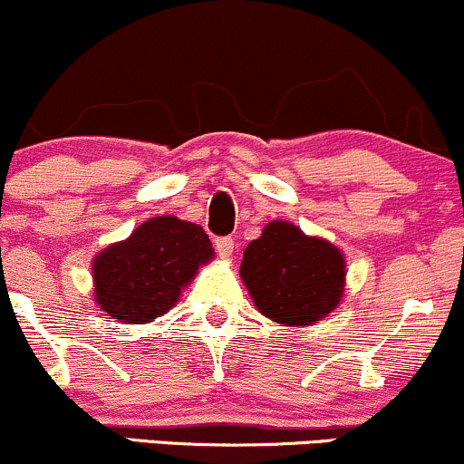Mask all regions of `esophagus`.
Instances as JSON below:
<instances>
[{
  "label": "esophagus",
  "mask_w": 464,
  "mask_h": 464,
  "mask_svg": "<svg viewBox=\"0 0 464 464\" xmlns=\"http://www.w3.org/2000/svg\"><path fill=\"white\" fill-rule=\"evenodd\" d=\"M216 250L220 257H231L233 255V239L231 237H216Z\"/></svg>",
  "instance_id": "esophagus-1"
}]
</instances>
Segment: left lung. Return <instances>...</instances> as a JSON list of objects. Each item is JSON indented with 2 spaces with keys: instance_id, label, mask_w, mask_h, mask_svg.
Returning <instances> with one entry per match:
<instances>
[{
  "instance_id": "obj_1",
  "label": "left lung",
  "mask_w": 464,
  "mask_h": 464,
  "mask_svg": "<svg viewBox=\"0 0 464 464\" xmlns=\"http://www.w3.org/2000/svg\"><path fill=\"white\" fill-rule=\"evenodd\" d=\"M239 275L264 316L301 327L321 321L343 299L344 257L290 222H270L244 250Z\"/></svg>"
}]
</instances>
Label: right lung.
Returning <instances> with one entry per match:
<instances>
[{"label":"right lung","mask_w":464,"mask_h":464,"mask_svg":"<svg viewBox=\"0 0 464 464\" xmlns=\"http://www.w3.org/2000/svg\"><path fill=\"white\" fill-rule=\"evenodd\" d=\"M214 248L202 227L174 216L152 218L93 259L95 301L121 323H148L179 301Z\"/></svg>","instance_id":"obj_1"}]
</instances>
